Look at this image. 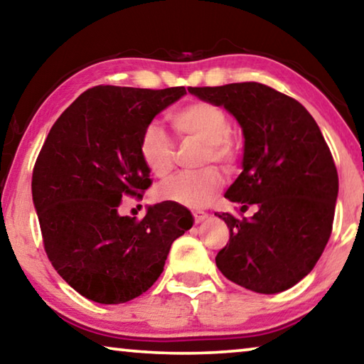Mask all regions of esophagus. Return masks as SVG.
Returning a JSON list of instances; mask_svg holds the SVG:
<instances>
[{
	"label": "esophagus",
	"mask_w": 364,
	"mask_h": 364,
	"mask_svg": "<svg viewBox=\"0 0 364 364\" xmlns=\"http://www.w3.org/2000/svg\"><path fill=\"white\" fill-rule=\"evenodd\" d=\"M193 215H194V222H196V223L205 222L207 218H209V213L203 212V210H196V212H193Z\"/></svg>",
	"instance_id": "obj_1"
}]
</instances>
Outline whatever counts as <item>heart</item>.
Masks as SVG:
<instances>
[{
  "mask_svg": "<svg viewBox=\"0 0 364 364\" xmlns=\"http://www.w3.org/2000/svg\"><path fill=\"white\" fill-rule=\"evenodd\" d=\"M170 119L181 136L194 137L205 144V161H220L227 166H232L236 161V147L230 137L232 124L222 107L204 100L191 102L175 109L170 114ZM139 152L152 175L166 176L171 171L175 161V142L159 124L151 123L144 128ZM222 186V173L209 166L199 171H183L171 176L157 188V196L189 209H200L212 203Z\"/></svg>",
  "mask_w": 364,
  "mask_h": 364,
  "instance_id": "1",
  "label": "heart"
}]
</instances>
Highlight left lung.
Returning <instances> with one entry per match:
<instances>
[{
	"instance_id": "8db88e82",
	"label": "left lung",
	"mask_w": 364,
	"mask_h": 364,
	"mask_svg": "<svg viewBox=\"0 0 364 364\" xmlns=\"http://www.w3.org/2000/svg\"><path fill=\"white\" fill-rule=\"evenodd\" d=\"M188 90L240 123L243 171L225 198L257 205L250 220L217 213L230 228L217 267L251 291H285L313 270L331 238L338 175L324 136L301 103L264 84Z\"/></svg>"
}]
</instances>
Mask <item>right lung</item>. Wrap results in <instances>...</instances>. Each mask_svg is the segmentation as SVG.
<instances>
[{
    "instance_id": "add662e5",
    "label": "right lung",
    "mask_w": 364,
    "mask_h": 364,
    "mask_svg": "<svg viewBox=\"0 0 364 364\" xmlns=\"http://www.w3.org/2000/svg\"><path fill=\"white\" fill-rule=\"evenodd\" d=\"M184 87L161 90L97 85L69 105L38 154L32 173L45 251L80 295L119 304L151 288L171 243L194 218L176 203L149 205L142 220L119 215L123 196L151 186L139 152L144 128Z\"/></svg>"
}]
</instances>
